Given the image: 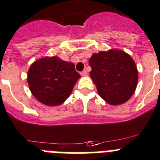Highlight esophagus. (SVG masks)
I'll list each match as a JSON object with an SVG mask.
<instances>
[{
	"instance_id": "obj_1",
	"label": "esophagus",
	"mask_w": 160,
	"mask_h": 160,
	"mask_svg": "<svg viewBox=\"0 0 160 160\" xmlns=\"http://www.w3.org/2000/svg\"><path fill=\"white\" fill-rule=\"evenodd\" d=\"M87 74H88V72H87L86 70H84L83 72H80V75H81V76H87Z\"/></svg>"
}]
</instances>
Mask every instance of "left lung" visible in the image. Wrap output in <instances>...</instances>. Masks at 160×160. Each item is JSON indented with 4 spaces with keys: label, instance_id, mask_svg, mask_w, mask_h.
Masks as SVG:
<instances>
[{
    "label": "left lung",
    "instance_id": "1",
    "mask_svg": "<svg viewBox=\"0 0 160 160\" xmlns=\"http://www.w3.org/2000/svg\"><path fill=\"white\" fill-rule=\"evenodd\" d=\"M90 76L99 96L111 105H119L132 97L137 88L138 72L131 56L111 49L92 54Z\"/></svg>",
    "mask_w": 160,
    "mask_h": 160
}]
</instances>
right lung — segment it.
<instances>
[{
	"label": "right lung",
	"mask_w": 160,
	"mask_h": 160,
	"mask_svg": "<svg viewBox=\"0 0 160 160\" xmlns=\"http://www.w3.org/2000/svg\"><path fill=\"white\" fill-rule=\"evenodd\" d=\"M80 77L72 62L58 57L43 58L31 66L28 83L37 100L47 106H58L69 98Z\"/></svg>",
	"instance_id": "add662e5"
}]
</instances>
